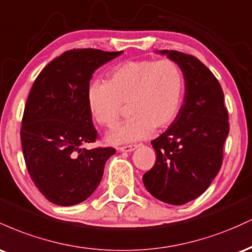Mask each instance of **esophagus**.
Returning a JSON list of instances; mask_svg holds the SVG:
<instances>
[{
  "label": "esophagus",
  "instance_id": "34e87169",
  "mask_svg": "<svg viewBox=\"0 0 252 252\" xmlns=\"http://www.w3.org/2000/svg\"><path fill=\"white\" fill-rule=\"evenodd\" d=\"M137 148V146L136 144H129V146H123V147H118V152H132V150H135Z\"/></svg>",
  "mask_w": 252,
  "mask_h": 252
}]
</instances>
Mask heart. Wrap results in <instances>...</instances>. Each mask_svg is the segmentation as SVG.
Returning <instances> with one entry per match:
<instances>
[{"label": "heart", "mask_w": 252, "mask_h": 252, "mask_svg": "<svg viewBox=\"0 0 252 252\" xmlns=\"http://www.w3.org/2000/svg\"><path fill=\"white\" fill-rule=\"evenodd\" d=\"M185 89L184 72L174 60H130L111 71L108 83H92L86 99L92 118L109 128L120 121L123 105H129L132 117L106 136L109 143L120 144L172 126L181 111Z\"/></svg>", "instance_id": "b5f03b06"}]
</instances>
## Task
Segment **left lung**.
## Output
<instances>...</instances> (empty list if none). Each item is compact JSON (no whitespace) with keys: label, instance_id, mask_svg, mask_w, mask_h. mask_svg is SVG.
Returning a JSON list of instances; mask_svg holds the SVG:
<instances>
[{"label":"left lung","instance_id":"8db88e82","mask_svg":"<svg viewBox=\"0 0 252 252\" xmlns=\"http://www.w3.org/2000/svg\"><path fill=\"white\" fill-rule=\"evenodd\" d=\"M158 53L179 63L186 89L176 121L152 141L156 161L143 184L158 200L184 205L201 195L220 169L228 115L220 84L200 60L178 51Z\"/></svg>","mask_w":252,"mask_h":252}]
</instances>
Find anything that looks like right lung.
<instances>
[{
    "mask_svg": "<svg viewBox=\"0 0 252 252\" xmlns=\"http://www.w3.org/2000/svg\"><path fill=\"white\" fill-rule=\"evenodd\" d=\"M122 53L67 51L52 60L32 86L20 132L22 152L32 180L53 204L72 206L86 200L116 153L82 146L98 136L86 99L92 74Z\"/></svg>",
    "mask_w": 252,
    "mask_h": 252,
    "instance_id": "1",
    "label": "right lung"
}]
</instances>
